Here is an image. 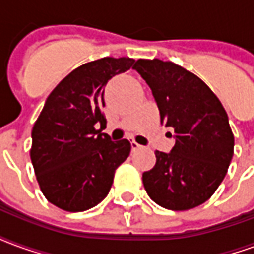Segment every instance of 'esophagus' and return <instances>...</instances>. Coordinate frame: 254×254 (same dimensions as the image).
Here are the masks:
<instances>
[{"instance_id":"esophagus-1","label":"esophagus","mask_w":254,"mask_h":254,"mask_svg":"<svg viewBox=\"0 0 254 254\" xmlns=\"http://www.w3.org/2000/svg\"><path fill=\"white\" fill-rule=\"evenodd\" d=\"M130 145H132V151H136V149L141 148V145H140L138 143H136L134 140H133V141H130Z\"/></svg>"}]
</instances>
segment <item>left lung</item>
Here are the masks:
<instances>
[{"label":"left lung","mask_w":254,"mask_h":254,"mask_svg":"<svg viewBox=\"0 0 254 254\" xmlns=\"http://www.w3.org/2000/svg\"><path fill=\"white\" fill-rule=\"evenodd\" d=\"M133 69L152 91L162 124L176 133L169 154L155 151L156 163L143 174L144 188L160 207H197L222 184L234 155L227 113L201 78L177 64L137 60Z\"/></svg>","instance_id":"1"}]
</instances>
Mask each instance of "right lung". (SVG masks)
Here are the masks:
<instances>
[{
  "label": "right lung",
  "instance_id": "obj_1",
  "mask_svg": "<svg viewBox=\"0 0 254 254\" xmlns=\"http://www.w3.org/2000/svg\"><path fill=\"white\" fill-rule=\"evenodd\" d=\"M133 64L129 57L84 64L47 96L32 127L30 155L42 193L56 207L81 212L109 194L132 145L127 138L111 141L95 125L106 124L105 85Z\"/></svg>",
  "mask_w": 254,
  "mask_h": 254
}]
</instances>
